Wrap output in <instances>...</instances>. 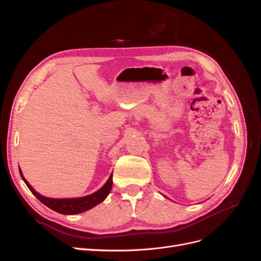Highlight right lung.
<instances>
[{
	"instance_id": "right-lung-1",
	"label": "right lung",
	"mask_w": 261,
	"mask_h": 261,
	"mask_svg": "<svg viewBox=\"0 0 261 261\" xmlns=\"http://www.w3.org/2000/svg\"><path fill=\"white\" fill-rule=\"evenodd\" d=\"M20 172V170H19ZM20 175L25 181L27 187L30 189L31 193H33L37 198L40 200L43 204H45L46 207H49L50 209L57 211L59 213H62V215H76V213H81L84 211H87L91 209L92 207L97 206L98 203L103 201L107 196L110 194V191L112 188V174L109 177L108 181L106 185L99 189L98 192L93 193L89 196L82 197V198H68V199H53V198H48V197H43L40 194H38L35 189L29 185L28 181L25 179V177L22 176L21 172Z\"/></svg>"
}]
</instances>
